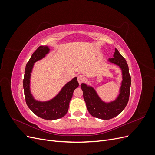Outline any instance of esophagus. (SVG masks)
Listing matches in <instances>:
<instances>
[{
    "label": "esophagus",
    "instance_id": "esophagus-1",
    "mask_svg": "<svg viewBox=\"0 0 155 155\" xmlns=\"http://www.w3.org/2000/svg\"><path fill=\"white\" fill-rule=\"evenodd\" d=\"M78 81L79 84L83 83V81H84V77L82 76V75H79L78 76Z\"/></svg>",
    "mask_w": 155,
    "mask_h": 155
}]
</instances>
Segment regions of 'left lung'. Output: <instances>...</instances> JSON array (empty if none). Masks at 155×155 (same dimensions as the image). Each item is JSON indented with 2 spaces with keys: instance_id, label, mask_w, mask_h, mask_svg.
Segmentation results:
<instances>
[{
  "instance_id": "obj_1",
  "label": "left lung",
  "mask_w": 155,
  "mask_h": 155,
  "mask_svg": "<svg viewBox=\"0 0 155 155\" xmlns=\"http://www.w3.org/2000/svg\"><path fill=\"white\" fill-rule=\"evenodd\" d=\"M109 61L118 65L123 74L120 94L114 101L106 104L100 100L92 87H88L84 83L81 85L84 100L89 113L94 117L102 120L112 119L121 113L127 104L130 95L131 78L126 60L116 48L114 58L109 59Z\"/></svg>"
}]
</instances>
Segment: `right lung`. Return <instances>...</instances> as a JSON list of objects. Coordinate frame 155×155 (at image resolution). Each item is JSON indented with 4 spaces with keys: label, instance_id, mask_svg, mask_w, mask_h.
Instances as JSON below:
<instances>
[{
    "label": "right lung",
    "instance_id": "obj_1",
    "mask_svg": "<svg viewBox=\"0 0 155 155\" xmlns=\"http://www.w3.org/2000/svg\"><path fill=\"white\" fill-rule=\"evenodd\" d=\"M48 51V46H40L33 53L26 65L23 88L26 103L30 109L41 118L54 120L62 118L67 113L70 101L74 90L78 87L79 83L77 78H74L65 85L57 96L47 102L37 101L33 98L30 91V79L33 66L34 63L44 58Z\"/></svg>",
    "mask_w": 155,
    "mask_h": 155
}]
</instances>
